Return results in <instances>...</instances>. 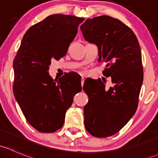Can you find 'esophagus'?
I'll use <instances>...</instances> for the list:
<instances>
[{
  "mask_svg": "<svg viewBox=\"0 0 158 158\" xmlns=\"http://www.w3.org/2000/svg\"><path fill=\"white\" fill-rule=\"evenodd\" d=\"M84 81H85V78H84L83 76H82V78H81V85H82V87L83 86Z\"/></svg>",
  "mask_w": 158,
  "mask_h": 158,
  "instance_id": "1",
  "label": "esophagus"
}]
</instances>
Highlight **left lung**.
Returning a JSON list of instances; mask_svg holds the SVG:
<instances>
[{
  "mask_svg": "<svg viewBox=\"0 0 158 158\" xmlns=\"http://www.w3.org/2000/svg\"><path fill=\"white\" fill-rule=\"evenodd\" d=\"M80 29L85 40L98 47V61L106 63L103 75L111 79V86L100 79H85L83 85L89 97L85 128L106 138L123 128L138 108L144 76L141 48L134 32L109 16L87 19Z\"/></svg>",
  "mask_w": 158,
  "mask_h": 158,
  "instance_id": "8db88e82",
  "label": "left lung"
}]
</instances>
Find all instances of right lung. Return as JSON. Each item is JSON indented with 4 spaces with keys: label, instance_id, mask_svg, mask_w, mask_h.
Instances as JSON below:
<instances>
[{
    "label": "right lung",
    "instance_id": "right-lung-1",
    "mask_svg": "<svg viewBox=\"0 0 158 158\" xmlns=\"http://www.w3.org/2000/svg\"><path fill=\"white\" fill-rule=\"evenodd\" d=\"M84 18L54 14L26 32L14 60V95L27 121L36 130L54 132L64 124L73 97L82 90L68 75L53 80L49 75L51 60L67 52Z\"/></svg>",
    "mask_w": 158,
    "mask_h": 158
}]
</instances>
